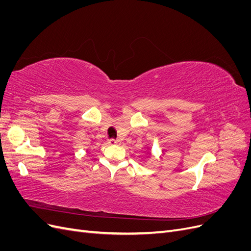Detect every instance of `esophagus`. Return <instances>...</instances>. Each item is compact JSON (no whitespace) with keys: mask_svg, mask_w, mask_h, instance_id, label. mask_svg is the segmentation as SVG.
<instances>
[{"mask_svg":"<svg viewBox=\"0 0 251 251\" xmlns=\"http://www.w3.org/2000/svg\"><path fill=\"white\" fill-rule=\"evenodd\" d=\"M119 142H120L119 139H110V140H109V143H110V144H118Z\"/></svg>","mask_w":251,"mask_h":251,"instance_id":"34e87169","label":"esophagus"}]
</instances>
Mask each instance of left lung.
<instances>
[{"mask_svg": "<svg viewBox=\"0 0 251 251\" xmlns=\"http://www.w3.org/2000/svg\"><path fill=\"white\" fill-rule=\"evenodd\" d=\"M147 154H149V155H151V149L149 148V147H147V151H146Z\"/></svg>", "mask_w": 251, "mask_h": 251, "instance_id": "obj_1", "label": "left lung"}]
</instances>
